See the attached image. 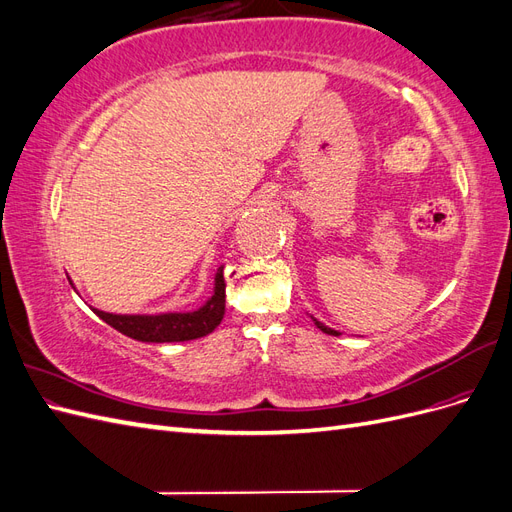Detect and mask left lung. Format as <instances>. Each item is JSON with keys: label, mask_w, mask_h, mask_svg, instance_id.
Returning a JSON list of instances; mask_svg holds the SVG:
<instances>
[{"label": "left lung", "mask_w": 512, "mask_h": 512, "mask_svg": "<svg viewBox=\"0 0 512 512\" xmlns=\"http://www.w3.org/2000/svg\"><path fill=\"white\" fill-rule=\"evenodd\" d=\"M312 320H314V324H316V327H318V329H320L322 333H327V335H335V337H337V335H342V333H339V331H335V329L327 327V324H324V322H320L318 318H314V316H312Z\"/></svg>", "instance_id": "left-lung-1"}]
</instances>
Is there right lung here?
Instances as JSON below:
<instances>
[{
	"label": "right lung",
	"instance_id": "obj_1",
	"mask_svg": "<svg viewBox=\"0 0 512 512\" xmlns=\"http://www.w3.org/2000/svg\"><path fill=\"white\" fill-rule=\"evenodd\" d=\"M106 324L119 333L128 335L136 342L166 344V342H190L205 337L222 322L226 312V282L224 265L213 275L211 297L192 312H162V314H111L91 307Z\"/></svg>",
	"mask_w": 512,
	"mask_h": 512
}]
</instances>
